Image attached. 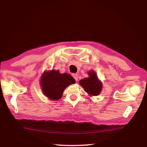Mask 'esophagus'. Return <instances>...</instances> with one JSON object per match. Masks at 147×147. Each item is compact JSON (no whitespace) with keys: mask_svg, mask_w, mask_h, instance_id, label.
<instances>
[{"mask_svg":"<svg viewBox=\"0 0 147 147\" xmlns=\"http://www.w3.org/2000/svg\"><path fill=\"white\" fill-rule=\"evenodd\" d=\"M73 77L74 78V79L76 81H78V74H73Z\"/></svg>","mask_w":147,"mask_h":147,"instance_id":"34e87169","label":"esophagus"}]
</instances>
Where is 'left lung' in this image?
I'll return each instance as SVG.
<instances>
[{"mask_svg":"<svg viewBox=\"0 0 147 147\" xmlns=\"http://www.w3.org/2000/svg\"><path fill=\"white\" fill-rule=\"evenodd\" d=\"M88 74L89 77L80 80V85L90 96H96L101 92L102 84L94 71L88 72Z\"/></svg>","mask_w":147,"mask_h":147,"instance_id":"8db88e82","label":"left lung"}]
</instances>
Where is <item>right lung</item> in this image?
Masks as SVG:
<instances>
[{
	"mask_svg": "<svg viewBox=\"0 0 147 147\" xmlns=\"http://www.w3.org/2000/svg\"><path fill=\"white\" fill-rule=\"evenodd\" d=\"M74 83L75 80L70 74H60L59 71L53 69L44 72L41 78L42 92L50 100L61 98L65 88Z\"/></svg>",
	"mask_w": 147,
	"mask_h": 147,
	"instance_id": "obj_1",
	"label": "right lung"
}]
</instances>
